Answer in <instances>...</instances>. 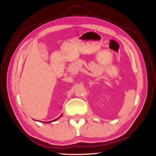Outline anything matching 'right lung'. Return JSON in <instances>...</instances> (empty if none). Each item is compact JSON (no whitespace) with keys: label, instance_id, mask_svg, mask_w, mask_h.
I'll use <instances>...</instances> for the list:
<instances>
[{"label":"right lung","instance_id":"1","mask_svg":"<svg viewBox=\"0 0 156 156\" xmlns=\"http://www.w3.org/2000/svg\"><path fill=\"white\" fill-rule=\"evenodd\" d=\"M62 115L60 116V117H59L58 119H55V120H54V121H48V122H45V123H50V122H51L52 121H57L58 120V119H59V118H60L61 117H62Z\"/></svg>","mask_w":156,"mask_h":156}]
</instances>
